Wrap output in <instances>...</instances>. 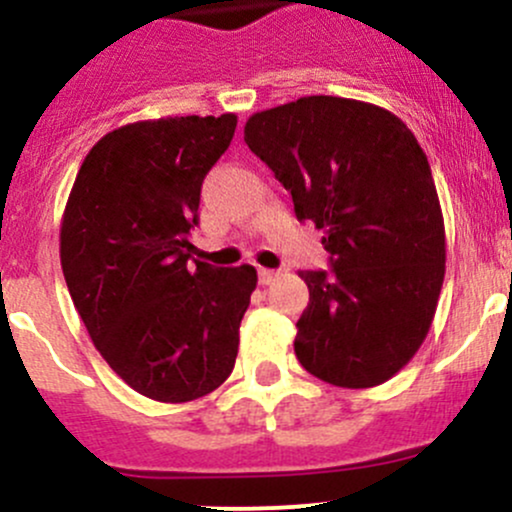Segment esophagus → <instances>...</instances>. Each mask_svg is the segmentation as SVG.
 <instances>
[{
	"label": "esophagus",
	"instance_id": "obj_1",
	"mask_svg": "<svg viewBox=\"0 0 512 512\" xmlns=\"http://www.w3.org/2000/svg\"><path fill=\"white\" fill-rule=\"evenodd\" d=\"M257 275H260V285H272V282L277 280V275H280V272L267 270V267H260V272H257Z\"/></svg>",
	"mask_w": 512,
	"mask_h": 512
}]
</instances>
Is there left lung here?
Wrapping results in <instances>:
<instances>
[{
  "mask_svg": "<svg viewBox=\"0 0 512 512\" xmlns=\"http://www.w3.org/2000/svg\"><path fill=\"white\" fill-rule=\"evenodd\" d=\"M245 143L324 230L332 272H299L309 304L294 354L327 384L371 389L399 374L431 329L446 227L426 153L374 103L304 96L252 113Z\"/></svg>",
  "mask_w": 512,
  "mask_h": 512,
  "instance_id": "obj_1",
  "label": "left lung"
}]
</instances>
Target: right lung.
Instances as JSON below:
<instances>
[{
    "mask_svg": "<svg viewBox=\"0 0 512 512\" xmlns=\"http://www.w3.org/2000/svg\"><path fill=\"white\" fill-rule=\"evenodd\" d=\"M237 116H165L106 133L61 218V270L106 364L138 394L185 404L230 376L252 265L190 260L200 185Z\"/></svg>",
    "mask_w": 512,
    "mask_h": 512,
    "instance_id": "1",
    "label": "right lung"
}]
</instances>
